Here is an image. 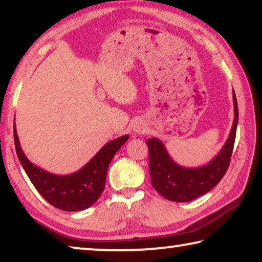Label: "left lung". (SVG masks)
Returning a JSON list of instances; mask_svg holds the SVG:
<instances>
[{
  "label": "left lung",
  "mask_w": 262,
  "mask_h": 262,
  "mask_svg": "<svg viewBox=\"0 0 262 262\" xmlns=\"http://www.w3.org/2000/svg\"><path fill=\"white\" fill-rule=\"evenodd\" d=\"M234 120L229 139L219 155L207 165L186 168L178 165L168 156L165 147L158 139H148L149 168L152 187L163 198L174 202L195 200L211 190L223 178L230 165L238 123V105L233 91Z\"/></svg>",
  "instance_id": "1"
}]
</instances>
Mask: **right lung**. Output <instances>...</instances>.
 <instances>
[{"label":"right lung","instance_id":"obj_1","mask_svg":"<svg viewBox=\"0 0 262 262\" xmlns=\"http://www.w3.org/2000/svg\"><path fill=\"white\" fill-rule=\"evenodd\" d=\"M128 135L106 143L98 154L81 170L69 176L48 173L33 165L21 150L14 123V139L17 156L26 174L39 194L55 208L67 211L84 210L98 200L105 188L106 174L115 152L127 142Z\"/></svg>","mask_w":262,"mask_h":262}]
</instances>
